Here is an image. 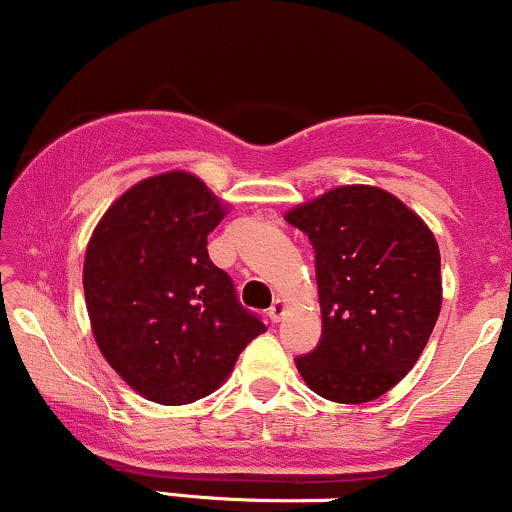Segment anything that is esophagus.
I'll list each match as a JSON object with an SVG mask.
<instances>
[{
	"mask_svg": "<svg viewBox=\"0 0 512 512\" xmlns=\"http://www.w3.org/2000/svg\"><path fill=\"white\" fill-rule=\"evenodd\" d=\"M285 310H288V305H285V300H276L271 305V310H268V317H271V322L276 324V322H280L283 320V315H285Z\"/></svg>",
	"mask_w": 512,
	"mask_h": 512,
	"instance_id": "34e87169",
	"label": "esophagus"
}]
</instances>
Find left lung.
Returning a JSON list of instances; mask_svg holds the SVG:
<instances>
[{
	"label": "left lung",
	"instance_id": "1",
	"mask_svg": "<svg viewBox=\"0 0 512 512\" xmlns=\"http://www.w3.org/2000/svg\"><path fill=\"white\" fill-rule=\"evenodd\" d=\"M315 246L322 342L295 361L322 398L359 405L398 386L442 310L432 229L388 190L339 185L285 212Z\"/></svg>",
	"mask_w": 512,
	"mask_h": 512
}]
</instances>
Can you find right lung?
<instances>
[{
    "label": "right lung",
    "instance_id": "right-lung-1",
    "mask_svg": "<svg viewBox=\"0 0 512 512\" xmlns=\"http://www.w3.org/2000/svg\"><path fill=\"white\" fill-rule=\"evenodd\" d=\"M227 212L197 175L168 170L119 195L87 241L92 337L126 386L153 403L210 395L266 332L207 254V234Z\"/></svg>",
    "mask_w": 512,
    "mask_h": 512
}]
</instances>
